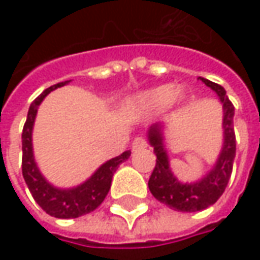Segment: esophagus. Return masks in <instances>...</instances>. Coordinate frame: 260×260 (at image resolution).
Masks as SVG:
<instances>
[{
  "label": "esophagus",
  "mask_w": 260,
  "mask_h": 260,
  "mask_svg": "<svg viewBox=\"0 0 260 260\" xmlns=\"http://www.w3.org/2000/svg\"><path fill=\"white\" fill-rule=\"evenodd\" d=\"M147 146V142H146L143 137H136L133 140V145H132V149L133 150H139V149H145Z\"/></svg>",
  "instance_id": "obj_1"
}]
</instances>
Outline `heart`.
Returning a JSON list of instances; mask_svg holds the SVG:
<instances>
[{"label":"heart","mask_w":260,"mask_h":260,"mask_svg":"<svg viewBox=\"0 0 260 260\" xmlns=\"http://www.w3.org/2000/svg\"><path fill=\"white\" fill-rule=\"evenodd\" d=\"M181 96V92H176V98ZM175 98V88L171 85L156 86L153 89H149L143 94L137 95L133 101V113L136 114H153L165 108L166 105L171 104Z\"/></svg>","instance_id":"obj_1"}]
</instances>
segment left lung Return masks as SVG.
Here are the masks:
<instances>
[{"instance_id":"8db88e82","label":"left lung","mask_w":260,"mask_h":260,"mask_svg":"<svg viewBox=\"0 0 260 260\" xmlns=\"http://www.w3.org/2000/svg\"><path fill=\"white\" fill-rule=\"evenodd\" d=\"M205 85L210 86L220 96L223 104V128H224V145L218 156L215 166L195 184H182L172 174L169 160L164 146V136L160 125L155 124L149 130V142L153 146L156 155V165L149 178V189L152 195L169 208L184 213L201 211L213 205L223 195L225 186L233 171V160L236 156V135L233 117L235 105L225 95L224 88L205 78H200Z\"/></svg>"}]
</instances>
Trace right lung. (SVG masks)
Masks as SVG:
<instances>
[{
	"label": "right lung",
	"instance_id": "obj_1",
	"mask_svg": "<svg viewBox=\"0 0 260 260\" xmlns=\"http://www.w3.org/2000/svg\"><path fill=\"white\" fill-rule=\"evenodd\" d=\"M68 82L69 81L59 82L56 85L47 88L31 103L28 108L27 120L23 127V135H21V143H23L21 169H23L25 184L28 186L36 203L40 205L47 214L56 218H76L79 215L94 211L108 194L113 175L117 171L118 165L127 160L132 153L130 150H127L120 156L110 159L104 165L100 166L96 172L88 181L76 188L59 189L46 181L36 165L35 156H33V145H31L33 124H35V118L37 114V107L43 101V98L50 91H53L59 86H63Z\"/></svg>",
	"mask_w": 260,
	"mask_h": 260
}]
</instances>
